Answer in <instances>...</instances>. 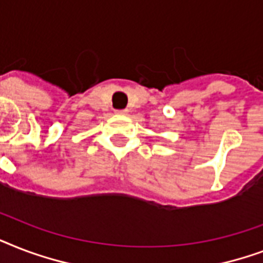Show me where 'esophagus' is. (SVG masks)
Masks as SVG:
<instances>
[{"label": "esophagus", "instance_id": "obj_1", "mask_svg": "<svg viewBox=\"0 0 263 263\" xmlns=\"http://www.w3.org/2000/svg\"><path fill=\"white\" fill-rule=\"evenodd\" d=\"M116 115H120V116H125L128 115V110L127 109H121V110H115Z\"/></svg>", "mask_w": 263, "mask_h": 263}]
</instances>
